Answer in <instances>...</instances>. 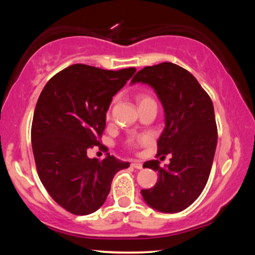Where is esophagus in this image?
Segmentation results:
<instances>
[{
	"label": "esophagus",
	"instance_id": "obj_1",
	"mask_svg": "<svg viewBox=\"0 0 255 255\" xmlns=\"http://www.w3.org/2000/svg\"><path fill=\"white\" fill-rule=\"evenodd\" d=\"M131 165L135 167V169H137V170H140V169H143V163H141L140 161H132V163H131Z\"/></svg>",
	"mask_w": 255,
	"mask_h": 255
}]
</instances>
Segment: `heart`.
Here are the masks:
<instances>
[{
  "instance_id": "b5f03b06",
  "label": "heart",
  "mask_w": 255,
  "mask_h": 255,
  "mask_svg": "<svg viewBox=\"0 0 255 255\" xmlns=\"http://www.w3.org/2000/svg\"><path fill=\"white\" fill-rule=\"evenodd\" d=\"M137 102H138V107L141 105H145V103H149V102H155L154 99L149 96L148 93H139L137 96ZM109 116V114H108ZM149 143V138L147 136H140L137 138H131V139L128 140V146L129 147H137L139 145H146Z\"/></svg>"
}]
</instances>
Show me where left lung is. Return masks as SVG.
Instances as JSON below:
<instances>
[{"label": "left lung", "mask_w": 255, "mask_h": 255, "mask_svg": "<svg viewBox=\"0 0 255 255\" xmlns=\"http://www.w3.org/2000/svg\"><path fill=\"white\" fill-rule=\"evenodd\" d=\"M138 82L152 86L165 114L156 156L172 155L166 169L157 159L144 163V167L158 172V180L140 193L152 208L179 213L200 196L213 166L217 146L213 101L191 73L173 63L144 67L131 84Z\"/></svg>", "instance_id": "1"}]
</instances>
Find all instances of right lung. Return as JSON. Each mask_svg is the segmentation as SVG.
Instances as JSON below:
<instances>
[{
  "mask_svg": "<svg viewBox=\"0 0 255 255\" xmlns=\"http://www.w3.org/2000/svg\"><path fill=\"white\" fill-rule=\"evenodd\" d=\"M136 72L75 64L47 82L34 109L31 143L38 175L50 197L74 215H89L105 204L112 179L127 169L114 155L89 158L100 145L112 97Z\"/></svg>",
  "mask_w": 255,
  "mask_h": 255,
  "instance_id": "right-lung-1",
  "label": "right lung"
}]
</instances>
